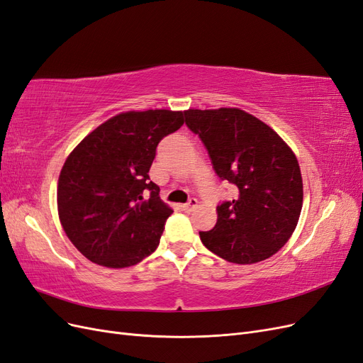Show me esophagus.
Listing matches in <instances>:
<instances>
[{
    "mask_svg": "<svg viewBox=\"0 0 363 363\" xmlns=\"http://www.w3.org/2000/svg\"><path fill=\"white\" fill-rule=\"evenodd\" d=\"M196 206H199V200H196V199H191L188 203L183 204V208H184L186 212H192Z\"/></svg>",
    "mask_w": 363,
    "mask_h": 363,
    "instance_id": "1",
    "label": "esophagus"
}]
</instances>
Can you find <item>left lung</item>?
Wrapping results in <instances>:
<instances>
[{"mask_svg": "<svg viewBox=\"0 0 363 363\" xmlns=\"http://www.w3.org/2000/svg\"><path fill=\"white\" fill-rule=\"evenodd\" d=\"M186 125L199 135L221 180L238 196L216 207L218 221L201 242L232 263H256L288 242L303 207L301 172L276 131L240 108H189Z\"/></svg>", "mask_w": 363, "mask_h": 363, "instance_id": "1", "label": "left lung"}]
</instances>
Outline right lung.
<instances>
[{
    "label": "right lung",
    "instance_id": "add662e5",
    "mask_svg": "<svg viewBox=\"0 0 363 363\" xmlns=\"http://www.w3.org/2000/svg\"><path fill=\"white\" fill-rule=\"evenodd\" d=\"M183 123V112L119 113L74 148L60 171L57 208L84 257L125 268L157 248L172 208L148 172L159 142Z\"/></svg>",
    "mask_w": 363,
    "mask_h": 363
}]
</instances>
